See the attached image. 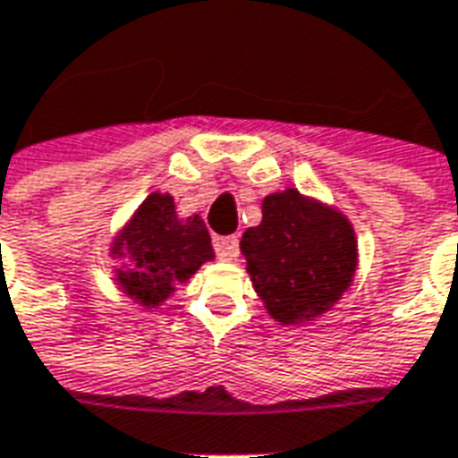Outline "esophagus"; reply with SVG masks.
<instances>
[{
  "mask_svg": "<svg viewBox=\"0 0 458 458\" xmlns=\"http://www.w3.org/2000/svg\"><path fill=\"white\" fill-rule=\"evenodd\" d=\"M216 252H218L223 259H238L240 255V240L238 235H225V238H216Z\"/></svg>",
  "mask_w": 458,
  "mask_h": 458,
  "instance_id": "1",
  "label": "esophagus"
}]
</instances>
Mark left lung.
<instances>
[{
    "instance_id": "obj_1",
    "label": "left lung",
    "mask_w": 458,
    "mask_h": 458,
    "mask_svg": "<svg viewBox=\"0 0 458 458\" xmlns=\"http://www.w3.org/2000/svg\"><path fill=\"white\" fill-rule=\"evenodd\" d=\"M240 250L257 296L281 325L327 313L357 274L350 218L298 189L264 196L262 223L245 230Z\"/></svg>"
}]
</instances>
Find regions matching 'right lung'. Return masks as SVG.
I'll use <instances>...</instances> for the list:
<instances>
[{"label":"right lung","instance_id":"right-lung-1","mask_svg":"<svg viewBox=\"0 0 458 458\" xmlns=\"http://www.w3.org/2000/svg\"><path fill=\"white\" fill-rule=\"evenodd\" d=\"M111 257L128 262L116 269V284L125 296L143 308H157L216 255L203 220L179 218L174 199L152 191L114 238Z\"/></svg>","mask_w":458,"mask_h":458}]
</instances>
